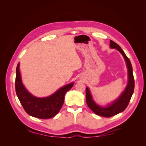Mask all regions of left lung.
Here are the masks:
<instances>
[{
	"instance_id": "1",
	"label": "left lung",
	"mask_w": 146,
	"mask_h": 146,
	"mask_svg": "<svg viewBox=\"0 0 146 146\" xmlns=\"http://www.w3.org/2000/svg\"><path fill=\"white\" fill-rule=\"evenodd\" d=\"M110 47L111 48H116L120 52L126 62L129 80H128L127 85L124 91L122 92L116 100L113 102L111 104H108L106 107H104V106H100L96 104L95 101L92 99L90 88L88 87L86 88V100L88 107L95 114L106 117H111L124 111L129 104L132 94L133 93L135 88L133 69H132V66L130 60L126 56L121 47L113 41L110 40Z\"/></svg>"
}]
</instances>
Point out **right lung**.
<instances>
[{"label": "right lung", "mask_w": 146, "mask_h": 146, "mask_svg": "<svg viewBox=\"0 0 146 146\" xmlns=\"http://www.w3.org/2000/svg\"><path fill=\"white\" fill-rule=\"evenodd\" d=\"M19 63L16 67L15 89L17 98L25 111L29 115L39 119H49L58 113L64 104L65 94L74 85L72 82L60 88L46 98L33 96L24 86L19 71Z\"/></svg>", "instance_id": "add662e5"}]
</instances>
